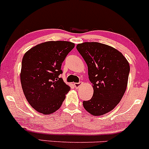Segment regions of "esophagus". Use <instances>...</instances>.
Wrapping results in <instances>:
<instances>
[{
	"label": "esophagus",
	"mask_w": 149,
	"mask_h": 149,
	"mask_svg": "<svg viewBox=\"0 0 149 149\" xmlns=\"http://www.w3.org/2000/svg\"><path fill=\"white\" fill-rule=\"evenodd\" d=\"M82 81H80V82L78 83H74V86L76 87V88H78L81 86V85H82Z\"/></svg>",
	"instance_id": "34e87169"
}]
</instances>
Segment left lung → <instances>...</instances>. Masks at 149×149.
<instances>
[{
    "label": "left lung",
    "mask_w": 149,
    "mask_h": 149,
    "mask_svg": "<svg viewBox=\"0 0 149 149\" xmlns=\"http://www.w3.org/2000/svg\"><path fill=\"white\" fill-rule=\"evenodd\" d=\"M76 49L86 61L93 95L83 101L84 108L95 116L113 109L125 94L130 67L121 52L98 42L78 44Z\"/></svg>",
    "instance_id": "obj_1"
}]
</instances>
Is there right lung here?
I'll use <instances>...</instances> for the list:
<instances>
[{
  "label": "right lung",
  "instance_id": "obj_1",
  "mask_svg": "<svg viewBox=\"0 0 149 149\" xmlns=\"http://www.w3.org/2000/svg\"><path fill=\"white\" fill-rule=\"evenodd\" d=\"M75 45L50 41L32 47L22 61L20 81L27 102L37 112L53 113L60 108L71 88L59 78L62 63Z\"/></svg>",
  "mask_w": 149,
  "mask_h": 149
}]
</instances>
